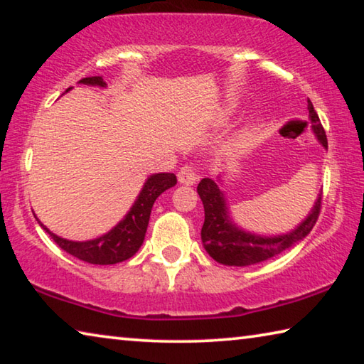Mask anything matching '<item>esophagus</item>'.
<instances>
[{
  "label": "esophagus",
  "mask_w": 364,
  "mask_h": 364,
  "mask_svg": "<svg viewBox=\"0 0 364 364\" xmlns=\"http://www.w3.org/2000/svg\"><path fill=\"white\" fill-rule=\"evenodd\" d=\"M197 180H199V173H197L194 165H183L180 171H178V181L181 184L189 186V184H194Z\"/></svg>",
  "instance_id": "esophagus-1"
}]
</instances>
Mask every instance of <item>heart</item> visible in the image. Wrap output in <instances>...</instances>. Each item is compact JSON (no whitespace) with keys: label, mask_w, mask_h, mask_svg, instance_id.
<instances>
[{"label":"heart","mask_w":364,"mask_h":364,"mask_svg":"<svg viewBox=\"0 0 364 364\" xmlns=\"http://www.w3.org/2000/svg\"><path fill=\"white\" fill-rule=\"evenodd\" d=\"M236 146H237L236 141H231V143H228V144H226V151H232L234 147H236Z\"/></svg>","instance_id":"heart-1"}]
</instances>
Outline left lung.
Instances as JSON below:
<instances>
[{
	"label": "left lung",
	"instance_id": "left-lung-1",
	"mask_svg": "<svg viewBox=\"0 0 364 364\" xmlns=\"http://www.w3.org/2000/svg\"><path fill=\"white\" fill-rule=\"evenodd\" d=\"M308 112H310L313 130H315L319 143L328 147L326 132L311 101H308ZM197 193L200 196L205 210L204 226H202L200 231L204 247L213 260L230 264V267H247V264L264 262L300 242L316 225L323 200V196L319 194L311 213L292 232L284 234V236L262 237L241 231L231 223L230 217H228L223 193L220 191L218 184L210 178H204L199 183Z\"/></svg>",
	"mask_w": 364,
	"mask_h": 364
}]
</instances>
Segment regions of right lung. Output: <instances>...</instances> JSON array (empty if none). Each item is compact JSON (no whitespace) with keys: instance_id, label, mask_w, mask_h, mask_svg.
I'll return each instance as SVG.
<instances>
[{"instance_id":"right-lung-1","label":"right lung","mask_w":364,"mask_h":364,"mask_svg":"<svg viewBox=\"0 0 364 364\" xmlns=\"http://www.w3.org/2000/svg\"><path fill=\"white\" fill-rule=\"evenodd\" d=\"M80 83L85 85H97L104 86L102 77H86L80 80ZM70 90V88H69ZM67 90V91H69ZM176 176L173 173H157L152 175L149 180L146 181L143 191H141L136 202L132 207V210L123 218L119 225H117L112 231H109L104 236L95 239V241L86 242H73L67 241L53 234L48 228L43 226V230L51 236V239L56 242L60 249L65 250L67 254L72 257L83 260L86 263L93 264H114L136 254L141 244L144 241V234L149 225V217L154 202L157 197L167 191L168 188L175 186ZM40 223V221H38Z\"/></svg>"}]
</instances>
